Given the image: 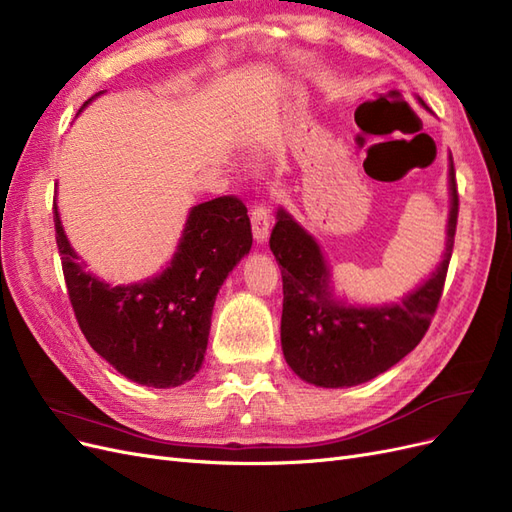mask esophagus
Returning a JSON list of instances; mask_svg holds the SVG:
<instances>
[{
	"instance_id": "esophagus-1",
	"label": "esophagus",
	"mask_w": 512,
	"mask_h": 512,
	"mask_svg": "<svg viewBox=\"0 0 512 512\" xmlns=\"http://www.w3.org/2000/svg\"><path fill=\"white\" fill-rule=\"evenodd\" d=\"M250 220H252V232H254L256 243H267V239H269V226H271L269 209L254 207L252 213H250Z\"/></svg>"
}]
</instances>
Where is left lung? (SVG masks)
<instances>
[{"instance_id":"8db88e82","label":"left lung","mask_w":512,"mask_h":512,"mask_svg":"<svg viewBox=\"0 0 512 512\" xmlns=\"http://www.w3.org/2000/svg\"><path fill=\"white\" fill-rule=\"evenodd\" d=\"M448 203L446 243L436 269L399 303L382 305L337 297L314 235L284 207L277 209L269 247L282 269V350L294 374L322 389H348L384 374L418 346L436 314L455 243L459 198L451 156Z\"/></svg>"}]
</instances>
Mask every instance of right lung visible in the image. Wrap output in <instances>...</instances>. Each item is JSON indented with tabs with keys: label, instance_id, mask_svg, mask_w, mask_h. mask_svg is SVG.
Here are the masks:
<instances>
[{
	"label": "right lung",
	"instance_id": "obj_1",
	"mask_svg": "<svg viewBox=\"0 0 512 512\" xmlns=\"http://www.w3.org/2000/svg\"><path fill=\"white\" fill-rule=\"evenodd\" d=\"M98 96L102 91L81 111ZM53 211L70 303L89 346L136 384L173 389L192 380L205 361L215 297L252 250V226L241 200L220 196L194 205L166 267L119 286L87 271L68 241L57 200Z\"/></svg>",
	"mask_w": 512,
	"mask_h": 512
}]
</instances>
